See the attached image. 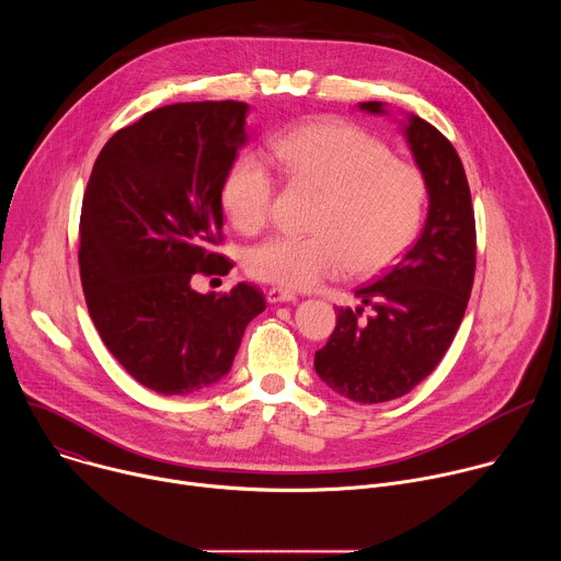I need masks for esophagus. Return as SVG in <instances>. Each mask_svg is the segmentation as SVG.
Returning a JSON list of instances; mask_svg holds the SVG:
<instances>
[{
	"label": "esophagus",
	"mask_w": 561,
	"mask_h": 561,
	"mask_svg": "<svg viewBox=\"0 0 561 561\" xmlns=\"http://www.w3.org/2000/svg\"><path fill=\"white\" fill-rule=\"evenodd\" d=\"M266 299H268L271 304H284V301H295L297 295L290 293V290H284V288H268Z\"/></svg>",
	"instance_id": "esophagus-1"
}]
</instances>
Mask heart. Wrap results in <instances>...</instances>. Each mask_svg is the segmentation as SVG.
Instances as JSON below:
<instances>
[{"mask_svg":"<svg viewBox=\"0 0 561 561\" xmlns=\"http://www.w3.org/2000/svg\"><path fill=\"white\" fill-rule=\"evenodd\" d=\"M277 173L290 186L319 191L306 237L273 234L247 253L255 279L306 290L344 268L370 275L388 266L420 230L424 175L390 157L366 130L342 119H317L279 135L271 148ZM275 178L255 154L226 169L221 206L242 232H257L271 215Z\"/></svg>","mask_w":561,"mask_h":561,"instance_id":"obj_1","label":"heart"}]
</instances>
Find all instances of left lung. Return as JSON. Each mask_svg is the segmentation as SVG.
<instances>
[{
	"label": "left lung",
	"mask_w": 561,
	"mask_h": 561,
	"mask_svg": "<svg viewBox=\"0 0 561 561\" xmlns=\"http://www.w3.org/2000/svg\"><path fill=\"white\" fill-rule=\"evenodd\" d=\"M386 115V104L362 102ZM402 133L426 182L428 215L415 247L355 295L362 306L337 308V324L314 370L331 390L359 404L411 392L446 355L461 324L474 277V215L461 159L428 122L409 113ZM364 305L374 312L364 320Z\"/></svg>",
	"instance_id": "1"
}]
</instances>
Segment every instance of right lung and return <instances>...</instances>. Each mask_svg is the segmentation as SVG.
<instances>
[{"instance_id":"1","label":"right lung","mask_w":561,"mask_h":561,"mask_svg":"<svg viewBox=\"0 0 561 561\" xmlns=\"http://www.w3.org/2000/svg\"><path fill=\"white\" fill-rule=\"evenodd\" d=\"M249 104L186 102L115 133L93 167L79 221V275L113 357L159 394H191L232 366L264 295L237 284L197 293L195 273L232 262L221 239V182L249 139Z\"/></svg>"}]
</instances>
